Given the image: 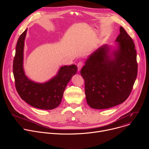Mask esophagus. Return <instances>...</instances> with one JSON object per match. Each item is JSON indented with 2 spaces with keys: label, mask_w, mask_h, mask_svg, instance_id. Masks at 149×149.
Returning a JSON list of instances; mask_svg holds the SVG:
<instances>
[{
  "label": "esophagus",
  "mask_w": 149,
  "mask_h": 149,
  "mask_svg": "<svg viewBox=\"0 0 149 149\" xmlns=\"http://www.w3.org/2000/svg\"><path fill=\"white\" fill-rule=\"evenodd\" d=\"M82 66H83V62H79L77 63L78 70V71H80L81 69L82 68Z\"/></svg>",
  "instance_id": "obj_1"
}]
</instances>
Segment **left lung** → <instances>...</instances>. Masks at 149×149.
I'll return each instance as SVG.
<instances>
[{"mask_svg":"<svg viewBox=\"0 0 149 149\" xmlns=\"http://www.w3.org/2000/svg\"><path fill=\"white\" fill-rule=\"evenodd\" d=\"M117 49L110 55L105 45L93 52L81 70L87 104L107 109L123 103L130 95L137 75V53L132 38L120 26ZM113 58H112V56Z\"/></svg>","mask_w":149,"mask_h":149,"instance_id":"left-lung-1","label":"left lung"}]
</instances>
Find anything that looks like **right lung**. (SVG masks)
<instances>
[{"label": "right lung", "instance_id": "obj_1", "mask_svg": "<svg viewBox=\"0 0 149 149\" xmlns=\"http://www.w3.org/2000/svg\"><path fill=\"white\" fill-rule=\"evenodd\" d=\"M27 29L19 36L13 62V71L16 91L23 100L32 107L43 110H52L60 104L67 85L78 68L75 65L60 68L57 75L45 83L30 80L23 68L24 42Z\"/></svg>", "mask_w": 149, "mask_h": 149}]
</instances>
